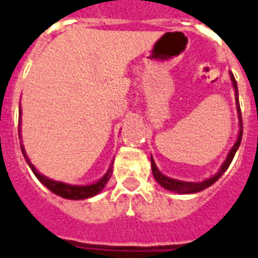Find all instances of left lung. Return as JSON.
<instances>
[{
	"mask_svg": "<svg viewBox=\"0 0 258 258\" xmlns=\"http://www.w3.org/2000/svg\"><path fill=\"white\" fill-rule=\"evenodd\" d=\"M230 79H231L232 85H234V89H235V101H236V107H238L239 120H240V127H241L240 133H239V137H238V141H236V143H235V145H234V147H232V149H231V151L229 152V155H227V159H226V160H225V163L222 164V166H221V169L218 170L217 174L213 175L212 178L206 179V181H203V182H182V181H178V179L169 178V177H166V175L161 174V173L159 172V169H157L156 165H155V161L152 160V157H151L152 174H154L155 179H156V181L159 182V184H161V186H163L164 188H166V190L174 191V192H178V194H195V192H199V191H202V190H204V188H207V187H209V186H212V184H213L214 182H216L218 178H220V177L223 174V173L226 172V169H227V168H229L230 164H231L232 159H234V156H235L236 150H238L239 146H240L241 136H243V122H241V112H240V106H239L238 84H236V80H235V77H234V75H232V72H230Z\"/></svg>",
	"mask_w": 258,
	"mask_h": 258,
	"instance_id": "1",
	"label": "left lung"
}]
</instances>
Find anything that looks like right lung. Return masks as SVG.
<instances>
[{"instance_id": "1", "label": "right lung", "mask_w": 258, "mask_h": 258, "mask_svg": "<svg viewBox=\"0 0 258 258\" xmlns=\"http://www.w3.org/2000/svg\"><path fill=\"white\" fill-rule=\"evenodd\" d=\"M19 132H20V127H19ZM19 137H20V133H19ZM20 147H22V152H23V155H24V157H26L27 163H28V165L31 166L32 172L35 173V175L38 178V181H40L41 183H44L50 191H52V192L56 194V195H59V197L66 198V199L79 200V199H88V198L94 197V195H97L98 192H101V191L103 190V187L107 184V182H108L109 177H111V172H112V169L109 168L108 172L104 174V177H102V178L99 179L97 183H93V184H90V186H72V184L63 183V182L52 181V179H50V178H47V177H45V175L40 174V173L36 170V168L33 166V164L29 163L28 157H27L26 151H24V147H23V145H20Z\"/></svg>"}]
</instances>
